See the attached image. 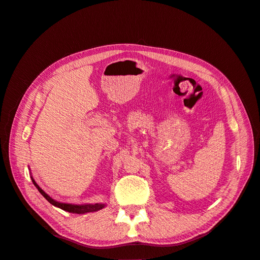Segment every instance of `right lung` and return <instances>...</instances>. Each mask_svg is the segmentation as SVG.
Wrapping results in <instances>:
<instances>
[{
	"label": "right lung",
	"instance_id": "add662e5",
	"mask_svg": "<svg viewBox=\"0 0 260 260\" xmlns=\"http://www.w3.org/2000/svg\"><path fill=\"white\" fill-rule=\"evenodd\" d=\"M31 180H32V182L36 185V187L38 188V191L44 196L46 201H48L49 203H51L52 205L56 206V207H58V208H60L62 210H66V211H69V212H74V214H85V212L98 211V210L102 209V208L105 206L104 204H88V205H73V204H65V203L56 202V201H54L52 198H50V196L46 194L42 190V188L36 183V181L34 180V178H31Z\"/></svg>",
	"mask_w": 260,
	"mask_h": 260
}]
</instances>
